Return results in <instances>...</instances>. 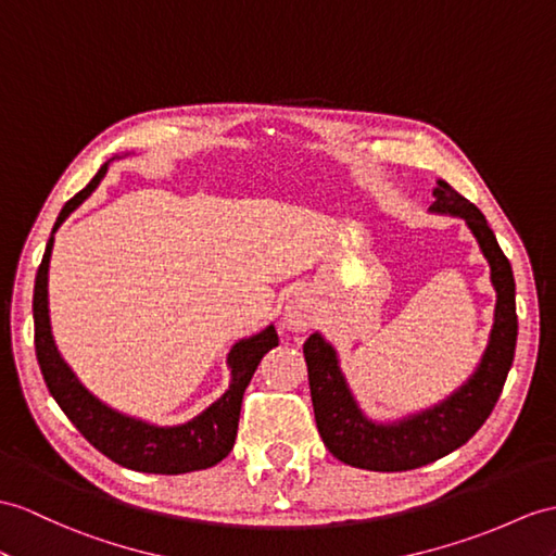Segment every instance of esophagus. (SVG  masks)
<instances>
[{
	"label": "esophagus",
	"instance_id": "esophagus-1",
	"mask_svg": "<svg viewBox=\"0 0 556 556\" xmlns=\"http://www.w3.org/2000/svg\"><path fill=\"white\" fill-rule=\"evenodd\" d=\"M286 320L292 330H306L311 320H314V311H311L304 296H294L290 306L286 308Z\"/></svg>",
	"mask_w": 556,
	"mask_h": 556
}]
</instances>
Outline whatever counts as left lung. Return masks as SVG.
<instances>
[{
  "mask_svg": "<svg viewBox=\"0 0 556 556\" xmlns=\"http://www.w3.org/2000/svg\"><path fill=\"white\" fill-rule=\"evenodd\" d=\"M431 212L463 216L491 264V280L497 292L491 342L471 380L441 405L403 422L375 425L365 419L346 389L337 365L334 349L316 332L304 342L311 401L320 439L337 459L370 471L417 469L465 445L493 413L503 394L507 372L517 349V302H514L511 264L500 250L493 228L481 210L463 193L439 179Z\"/></svg>",
  "mask_w": 556,
  "mask_h": 556,
  "instance_id": "1",
  "label": "left lung"
}]
</instances>
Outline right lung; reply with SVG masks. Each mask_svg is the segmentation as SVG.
Listing matches in <instances>:
<instances>
[{
    "mask_svg": "<svg viewBox=\"0 0 556 556\" xmlns=\"http://www.w3.org/2000/svg\"><path fill=\"white\" fill-rule=\"evenodd\" d=\"M105 169L108 162L87 184V188H83L75 198L65 202L56 224H53L42 264L37 268L33 316L35 354L39 370H42L49 394L56 399L61 410L77 427L79 434H83L99 453L111 457L113 463L146 473H186L214 467L233 451L242 394H245L256 365L262 363L266 351L278 346V334L274 325H268L264 332L250 337V340H242L231 349V354H228V365H231L233 375L231 387H228L226 394L216 403H212L205 413L179 427H153L141 422V419L111 410L77 382V377L63 363L56 344H53L47 306V274L53 248V233H56V228L65 222V216L75 212L91 195L93 188L103 179Z\"/></svg>",
    "mask_w": 556,
    "mask_h": 556,
    "instance_id": "add662e5",
    "label": "right lung"
}]
</instances>
